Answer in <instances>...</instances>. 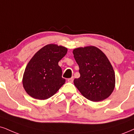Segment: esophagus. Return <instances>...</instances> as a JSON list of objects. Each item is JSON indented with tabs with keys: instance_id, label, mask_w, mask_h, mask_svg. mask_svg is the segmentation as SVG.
<instances>
[{
	"instance_id": "34e87169",
	"label": "esophagus",
	"mask_w": 134,
	"mask_h": 134,
	"mask_svg": "<svg viewBox=\"0 0 134 134\" xmlns=\"http://www.w3.org/2000/svg\"><path fill=\"white\" fill-rule=\"evenodd\" d=\"M73 77H71V78H69L68 79V81L69 82H73Z\"/></svg>"
}]
</instances>
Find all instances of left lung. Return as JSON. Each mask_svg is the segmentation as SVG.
<instances>
[{"mask_svg": "<svg viewBox=\"0 0 134 134\" xmlns=\"http://www.w3.org/2000/svg\"><path fill=\"white\" fill-rule=\"evenodd\" d=\"M80 77L74 84L81 94L93 102L101 101L111 94L115 87V72L105 54L98 48L89 46L73 50Z\"/></svg>", "mask_w": 134, "mask_h": 134, "instance_id": "8db88e82", "label": "left lung"}]
</instances>
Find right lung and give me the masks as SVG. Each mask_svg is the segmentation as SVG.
<instances>
[{"mask_svg":"<svg viewBox=\"0 0 134 134\" xmlns=\"http://www.w3.org/2000/svg\"><path fill=\"white\" fill-rule=\"evenodd\" d=\"M66 48L55 44L44 46L34 54L26 66L23 86L27 93L39 100L47 99L64 85L58 62L67 53Z\"/></svg>","mask_w":134,"mask_h":134,"instance_id":"obj_1","label":"right lung"}]
</instances>
